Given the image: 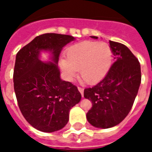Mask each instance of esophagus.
<instances>
[{
	"label": "esophagus",
	"mask_w": 152,
	"mask_h": 152,
	"mask_svg": "<svg viewBox=\"0 0 152 152\" xmlns=\"http://www.w3.org/2000/svg\"><path fill=\"white\" fill-rule=\"evenodd\" d=\"M77 89H78L79 92L81 94V96H82V97L84 96V89H83L82 88H77Z\"/></svg>",
	"instance_id": "1"
}]
</instances>
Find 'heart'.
<instances>
[{
    "label": "heart",
    "mask_w": 152,
    "mask_h": 152,
    "mask_svg": "<svg viewBox=\"0 0 152 152\" xmlns=\"http://www.w3.org/2000/svg\"><path fill=\"white\" fill-rule=\"evenodd\" d=\"M66 59L61 58L60 67L67 80L72 81L80 71L83 80L97 84L107 76L113 62V50L106 42L83 41L68 47Z\"/></svg>",
    "instance_id": "b5f03b06"
}]
</instances>
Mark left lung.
Returning a JSON list of instances; mask_svg holds the SVG:
<instances>
[{"label": "left lung", "instance_id": "1", "mask_svg": "<svg viewBox=\"0 0 152 152\" xmlns=\"http://www.w3.org/2000/svg\"><path fill=\"white\" fill-rule=\"evenodd\" d=\"M110 45L115 62L103 80L84 91V97L93 105L87 113V119L93 126L100 129L113 127L126 117L142 79L139 60L128 47L113 41H110Z\"/></svg>", "mask_w": 152, "mask_h": 152}]
</instances>
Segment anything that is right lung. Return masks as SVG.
Segmentation results:
<instances>
[{
  "label": "right lung",
  "instance_id": "obj_1",
  "mask_svg": "<svg viewBox=\"0 0 152 152\" xmlns=\"http://www.w3.org/2000/svg\"><path fill=\"white\" fill-rule=\"evenodd\" d=\"M75 39L68 35L45 33L17 52L14 91L23 116L37 130L53 132L64 128L70 110L81 99L76 86L61 80L58 68L63 47ZM42 51L50 53V61H41Z\"/></svg>",
  "mask_w": 152,
  "mask_h": 152
}]
</instances>
